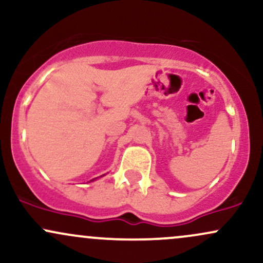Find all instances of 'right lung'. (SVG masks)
I'll return each instance as SVG.
<instances>
[{
	"mask_svg": "<svg viewBox=\"0 0 263 263\" xmlns=\"http://www.w3.org/2000/svg\"><path fill=\"white\" fill-rule=\"evenodd\" d=\"M96 179H98V178H93V179H92V182H93V180H96Z\"/></svg>",
	"mask_w": 263,
	"mask_h": 263,
	"instance_id": "add662e5",
	"label": "right lung"
}]
</instances>
